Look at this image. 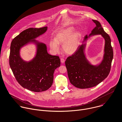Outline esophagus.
I'll return each mask as SVG.
<instances>
[{"mask_svg": "<svg viewBox=\"0 0 122 122\" xmlns=\"http://www.w3.org/2000/svg\"><path fill=\"white\" fill-rule=\"evenodd\" d=\"M61 63H63L65 62V60H64L63 58H61Z\"/></svg>", "mask_w": 122, "mask_h": 122, "instance_id": "esophagus-1", "label": "esophagus"}]
</instances>
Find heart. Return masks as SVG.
Wrapping results in <instances>:
<instances>
[{
	"label": "heart",
	"mask_w": 122,
	"mask_h": 122,
	"mask_svg": "<svg viewBox=\"0 0 122 122\" xmlns=\"http://www.w3.org/2000/svg\"><path fill=\"white\" fill-rule=\"evenodd\" d=\"M75 29L73 27H68L63 29L58 33L54 40L50 41V48L55 52H58L60 47L58 45L63 44L62 48L64 52L68 54H72L78 48L80 34L79 32L74 33Z\"/></svg>",
	"instance_id": "b5f03b06"
}]
</instances>
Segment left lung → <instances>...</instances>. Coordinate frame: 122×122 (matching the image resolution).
Instances as JSON below:
<instances>
[{
    "label": "left lung",
    "mask_w": 122,
    "mask_h": 122,
    "mask_svg": "<svg viewBox=\"0 0 122 122\" xmlns=\"http://www.w3.org/2000/svg\"><path fill=\"white\" fill-rule=\"evenodd\" d=\"M96 27L89 36L86 35L83 43L91 36L102 35L105 40L104 55L102 62L98 66L91 65L84 53L86 45L79 46L77 51L69 56L65 61V65L70 83L74 86L86 89L96 86L108 76L113 58V50L109 36L105 32L100 22L92 20Z\"/></svg>",
    "instance_id": "8db88e82"
}]
</instances>
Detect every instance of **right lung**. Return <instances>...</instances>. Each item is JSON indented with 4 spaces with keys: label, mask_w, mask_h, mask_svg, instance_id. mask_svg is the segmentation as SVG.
I'll return each mask as SVG.
<instances>
[{
    "label": "right lung",
    "mask_w": 122,
    "mask_h": 122,
    "mask_svg": "<svg viewBox=\"0 0 122 122\" xmlns=\"http://www.w3.org/2000/svg\"><path fill=\"white\" fill-rule=\"evenodd\" d=\"M47 29V27L26 29L15 37L11 44L9 65L15 78L22 87L34 92L45 91L51 87L54 70L61 65L58 56L48 54L46 45L34 39ZM30 42L36 43L37 51L35 58L26 62L20 58L19 50Z\"/></svg>",
    "instance_id": "obj_1"
}]
</instances>
